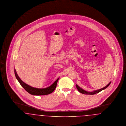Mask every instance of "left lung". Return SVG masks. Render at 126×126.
Returning a JSON list of instances; mask_svg holds the SVG:
<instances>
[{
  "instance_id": "obj_1",
  "label": "left lung",
  "mask_w": 126,
  "mask_h": 126,
  "mask_svg": "<svg viewBox=\"0 0 126 126\" xmlns=\"http://www.w3.org/2000/svg\"><path fill=\"white\" fill-rule=\"evenodd\" d=\"M110 82L109 83L106 87H105L104 88H101V89H98V90H95V91H93L92 92H87V91H86L85 90L82 89V88H81L80 87H79L78 86V85H76V88H77V89L78 90V91H79V92L82 93V94H95L99 93L100 91H102L103 90H104V89L106 88H107V87L109 86L110 85Z\"/></svg>"
}]
</instances>
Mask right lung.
I'll return each instance as SVG.
<instances>
[{
    "label": "right lung",
    "instance_id": "1",
    "mask_svg": "<svg viewBox=\"0 0 126 126\" xmlns=\"http://www.w3.org/2000/svg\"><path fill=\"white\" fill-rule=\"evenodd\" d=\"M15 75L16 78L18 80V81L20 83V84H21V85L23 87V88L30 94L32 95H47L52 93L55 90L56 87L57 83L59 79V78L57 79L52 85H51L50 86H49L47 88H36L32 87L28 85L27 84L24 83L22 81L17 75L16 72V71H15Z\"/></svg>",
    "mask_w": 126,
    "mask_h": 126
}]
</instances>
